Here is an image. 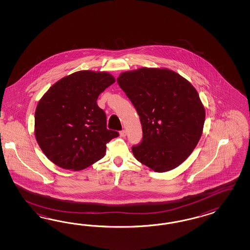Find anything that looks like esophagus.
Instances as JSON below:
<instances>
[{"mask_svg":"<svg viewBox=\"0 0 250 250\" xmlns=\"http://www.w3.org/2000/svg\"><path fill=\"white\" fill-rule=\"evenodd\" d=\"M125 136H126V130H122V131H120V136L125 137Z\"/></svg>","mask_w":250,"mask_h":250,"instance_id":"1","label":"esophagus"}]
</instances>
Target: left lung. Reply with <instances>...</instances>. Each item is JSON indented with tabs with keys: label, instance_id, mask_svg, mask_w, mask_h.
<instances>
[{
	"label": "left lung",
	"instance_id": "obj_1",
	"mask_svg": "<svg viewBox=\"0 0 250 250\" xmlns=\"http://www.w3.org/2000/svg\"><path fill=\"white\" fill-rule=\"evenodd\" d=\"M140 117L141 143L132 147L139 162L156 172L180 166L195 148L205 110L195 88L168 68H140L117 78Z\"/></svg>",
	"mask_w": 250,
	"mask_h": 250
}]
</instances>
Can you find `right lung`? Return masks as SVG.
<instances>
[{
	"label": "right lung",
	"instance_id": "obj_1",
	"mask_svg": "<svg viewBox=\"0 0 250 250\" xmlns=\"http://www.w3.org/2000/svg\"><path fill=\"white\" fill-rule=\"evenodd\" d=\"M114 82L105 71L81 70L61 79L40 99L35 136L54 164L82 170L104 157L106 144L119 134L106 128L97 99Z\"/></svg>",
	"mask_w": 250,
	"mask_h": 250
}]
</instances>
